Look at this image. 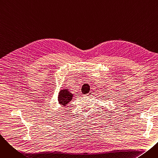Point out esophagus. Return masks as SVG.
<instances>
[{
    "label": "esophagus",
    "instance_id": "34e87169",
    "mask_svg": "<svg viewBox=\"0 0 158 158\" xmlns=\"http://www.w3.org/2000/svg\"><path fill=\"white\" fill-rule=\"evenodd\" d=\"M92 95V92H89L88 94H86L85 96H86V97H90L91 95Z\"/></svg>",
    "mask_w": 158,
    "mask_h": 158
}]
</instances>
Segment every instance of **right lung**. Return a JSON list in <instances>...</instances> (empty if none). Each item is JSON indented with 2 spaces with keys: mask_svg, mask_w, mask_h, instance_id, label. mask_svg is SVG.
Listing matches in <instances>:
<instances>
[{
  "mask_svg": "<svg viewBox=\"0 0 158 158\" xmlns=\"http://www.w3.org/2000/svg\"><path fill=\"white\" fill-rule=\"evenodd\" d=\"M72 97L73 94L69 92V89H63L60 91V92H59L58 101L63 106H66V105H67V104L72 101Z\"/></svg>",
  "mask_w": 158,
  "mask_h": 158,
  "instance_id": "add662e5",
  "label": "right lung"
}]
</instances>
